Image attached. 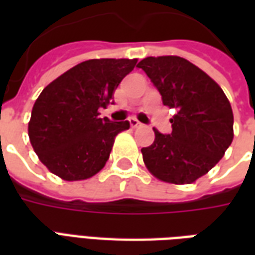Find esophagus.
I'll list each match as a JSON object with an SVG mask.
<instances>
[{"instance_id": "1", "label": "esophagus", "mask_w": 255, "mask_h": 255, "mask_svg": "<svg viewBox=\"0 0 255 255\" xmlns=\"http://www.w3.org/2000/svg\"><path fill=\"white\" fill-rule=\"evenodd\" d=\"M129 124H131V127L132 128H139L143 126V124H142V123H139L136 119H129Z\"/></svg>"}]
</instances>
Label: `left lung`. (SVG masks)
<instances>
[{
  "label": "left lung",
  "mask_w": 255,
  "mask_h": 255,
  "mask_svg": "<svg viewBox=\"0 0 255 255\" xmlns=\"http://www.w3.org/2000/svg\"><path fill=\"white\" fill-rule=\"evenodd\" d=\"M176 111L172 132L154 129L142 149L147 169L162 182L190 184L219 162L234 139V115L219 84L197 65L177 56L143 58L138 64Z\"/></svg>",
  "instance_id": "1"
}]
</instances>
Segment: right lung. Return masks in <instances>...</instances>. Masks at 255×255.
<instances>
[{"mask_svg":"<svg viewBox=\"0 0 255 255\" xmlns=\"http://www.w3.org/2000/svg\"><path fill=\"white\" fill-rule=\"evenodd\" d=\"M136 58L87 60L47 84L34 104L28 136L49 171L64 180H84L105 166L115 138L129 122L101 119L98 109L136 65Z\"/></svg>","mask_w":255,"mask_h":255,"instance_id":"right-lung-1","label":"right lung"}]
</instances>
